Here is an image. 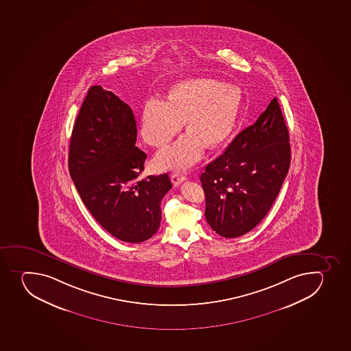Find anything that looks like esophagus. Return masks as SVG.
<instances>
[{
	"label": "esophagus",
	"mask_w": 351,
	"mask_h": 351,
	"mask_svg": "<svg viewBox=\"0 0 351 351\" xmlns=\"http://www.w3.org/2000/svg\"><path fill=\"white\" fill-rule=\"evenodd\" d=\"M184 180H186V175L180 171H176L174 174L171 175V183L174 184L175 186H178L180 184L183 183Z\"/></svg>",
	"instance_id": "1"
}]
</instances>
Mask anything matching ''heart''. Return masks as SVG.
Returning a JSON list of instances; mask_svg holds the SVG:
<instances>
[{"instance_id": "b5f03b06", "label": "heart", "mask_w": 351, "mask_h": 351, "mask_svg": "<svg viewBox=\"0 0 351 351\" xmlns=\"http://www.w3.org/2000/svg\"><path fill=\"white\" fill-rule=\"evenodd\" d=\"M242 93L237 86L211 78H195L171 88L168 101L151 97L142 111L141 134L152 147H164L182 126L189 133L156 157L159 168H185L197 162L204 147H217L233 130Z\"/></svg>"}]
</instances>
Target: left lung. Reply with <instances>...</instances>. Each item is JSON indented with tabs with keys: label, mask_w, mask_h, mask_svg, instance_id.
Here are the masks:
<instances>
[{
	"label": "left lung",
	"mask_w": 351,
	"mask_h": 351,
	"mask_svg": "<svg viewBox=\"0 0 351 351\" xmlns=\"http://www.w3.org/2000/svg\"><path fill=\"white\" fill-rule=\"evenodd\" d=\"M289 130L276 97L251 126L206 166L204 216L224 237L250 232L267 215L290 168Z\"/></svg>",
	"instance_id": "obj_1"
}]
</instances>
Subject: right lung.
Returning <instances> with one entry per match:
<instances>
[{"instance_id": "1", "label": "right lung", "mask_w": 351, "mask_h": 351, "mask_svg": "<svg viewBox=\"0 0 351 351\" xmlns=\"http://www.w3.org/2000/svg\"><path fill=\"white\" fill-rule=\"evenodd\" d=\"M136 123L128 104L100 85L90 86L75 121L68 166L82 201L118 240L140 243L157 233L167 174L140 180L147 154L135 147Z\"/></svg>"}]
</instances>
